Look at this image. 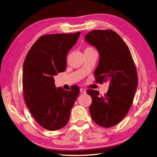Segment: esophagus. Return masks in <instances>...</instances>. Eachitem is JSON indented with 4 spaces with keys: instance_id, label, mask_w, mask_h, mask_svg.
<instances>
[{
    "instance_id": "1",
    "label": "esophagus",
    "mask_w": 157,
    "mask_h": 157,
    "mask_svg": "<svg viewBox=\"0 0 157 157\" xmlns=\"http://www.w3.org/2000/svg\"><path fill=\"white\" fill-rule=\"evenodd\" d=\"M80 92L83 93H86V90L84 88H81V89H80Z\"/></svg>"
}]
</instances>
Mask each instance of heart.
Instances as JSON below:
<instances>
[{
  "label": "heart",
  "instance_id": "obj_1",
  "mask_svg": "<svg viewBox=\"0 0 157 157\" xmlns=\"http://www.w3.org/2000/svg\"><path fill=\"white\" fill-rule=\"evenodd\" d=\"M93 47H87V48H86V50H87V49H93Z\"/></svg>",
  "mask_w": 157,
  "mask_h": 157
}]
</instances>
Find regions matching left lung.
<instances>
[{
    "label": "left lung",
    "instance_id": "obj_1",
    "mask_svg": "<svg viewBox=\"0 0 157 157\" xmlns=\"http://www.w3.org/2000/svg\"><path fill=\"white\" fill-rule=\"evenodd\" d=\"M85 38L99 52L98 65L94 72L95 82L110 81L104 96L97 90H87L92 98L89 112L98 126L113 127L124 119L133 104L138 85L136 67L128 45L113 30H93Z\"/></svg>",
    "mask_w": 157,
    "mask_h": 157
}]
</instances>
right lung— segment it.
Listing matches in <instances>:
<instances>
[{"label":"right lung","mask_w":157,"mask_h":157,"mask_svg":"<svg viewBox=\"0 0 157 157\" xmlns=\"http://www.w3.org/2000/svg\"><path fill=\"white\" fill-rule=\"evenodd\" d=\"M80 33L43 35L26 55L22 75L25 102L34 119L47 130L66 126L79 94L77 86L70 91L56 88L53 76L65 71L66 56Z\"/></svg>","instance_id":"add662e5"}]
</instances>
